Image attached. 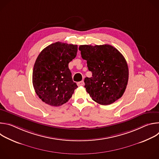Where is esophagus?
<instances>
[{
    "label": "esophagus",
    "mask_w": 159,
    "mask_h": 159,
    "mask_svg": "<svg viewBox=\"0 0 159 159\" xmlns=\"http://www.w3.org/2000/svg\"><path fill=\"white\" fill-rule=\"evenodd\" d=\"M84 85V82L82 80V81H80V82H79L77 83V85L78 86H82Z\"/></svg>",
    "instance_id": "34e87169"
}]
</instances>
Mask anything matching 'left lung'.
<instances>
[{
	"instance_id": "left-lung-1",
	"label": "left lung",
	"mask_w": 159,
	"mask_h": 159,
	"mask_svg": "<svg viewBox=\"0 0 159 159\" xmlns=\"http://www.w3.org/2000/svg\"><path fill=\"white\" fill-rule=\"evenodd\" d=\"M82 58L87 60L92 77H85V88L93 100L109 105L124 94L128 81V67L123 55L109 44L80 45Z\"/></svg>"
}]
</instances>
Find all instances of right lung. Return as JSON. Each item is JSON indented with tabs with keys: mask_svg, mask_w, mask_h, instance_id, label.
I'll return each instance as SVG.
<instances>
[{
	"mask_svg": "<svg viewBox=\"0 0 159 159\" xmlns=\"http://www.w3.org/2000/svg\"><path fill=\"white\" fill-rule=\"evenodd\" d=\"M77 53V45L58 41L39 54L33 68V84L42 101L60 106L71 98L78 86L72 80L69 63Z\"/></svg>",
	"mask_w": 159,
	"mask_h": 159,
	"instance_id": "add662e5",
	"label": "right lung"
}]
</instances>
